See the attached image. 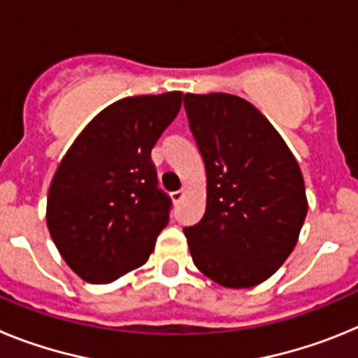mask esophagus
<instances>
[{
    "mask_svg": "<svg viewBox=\"0 0 358 358\" xmlns=\"http://www.w3.org/2000/svg\"><path fill=\"white\" fill-rule=\"evenodd\" d=\"M182 195H185V192H182V189H177V192H172V194H170V197H172V201L177 204V202L182 199Z\"/></svg>",
    "mask_w": 358,
    "mask_h": 358,
    "instance_id": "1",
    "label": "esophagus"
}]
</instances>
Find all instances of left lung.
Listing matches in <instances>:
<instances>
[{
  "label": "left lung",
  "mask_w": 358,
  "mask_h": 358,
  "mask_svg": "<svg viewBox=\"0 0 358 358\" xmlns=\"http://www.w3.org/2000/svg\"><path fill=\"white\" fill-rule=\"evenodd\" d=\"M185 109L208 182L204 217L182 229L192 260L218 285H258L289 258L305 222L299 164L243 98L186 93Z\"/></svg>",
  "instance_id": "obj_1"
}]
</instances>
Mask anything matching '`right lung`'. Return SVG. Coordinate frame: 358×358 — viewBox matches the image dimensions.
Segmentation results:
<instances>
[{"mask_svg": "<svg viewBox=\"0 0 358 358\" xmlns=\"http://www.w3.org/2000/svg\"><path fill=\"white\" fill-rule=\"evenodd\" d=\"M181 102V91L122 98L98 113L62 157L46 224L82 280L110 283L148 260L172 208L150 152Z\"/></svg>", "mask_w": 358, "mask_h": 358, "instance_id": "obj_1", "label": "right lung"}]
</instances>
